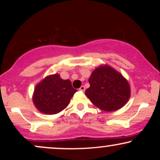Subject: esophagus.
Segmentation results:
<instances>
[{"label": "esophagus", "instance_id": "1", "mask_svg": "<svg viewBox=\"0 0 160 160\" xmlns=\"http://www.w3.org/2000/svg\"><path fill=\"white\" fill-rule=\"evenodd\" d=\"M85 89H86L85 86H82L81 87H80V89H79V90H80V91H82V92H84V91H85Z\"/></svg>", "mask_w": 160, "mask_h": 160}]
</instances>
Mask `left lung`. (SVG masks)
I'll use <instances>...</instances> for the list:
<instances>
[{"label":"left lung","instance_id":"obj_1","mask_svg":"<svg viewBox=\"0 0 160 160\" xmlns=\"http://www.w3.org/2000/svg\"><path fill=\"white\" fill-rule=\"evenodd\" d=\"M89 88L85 95L97 108L104 111H115L128 102L131 89L128 80L108 65H101L92 72Z\"/></svg>","mask_w":160,"mask_h":160}]
</instances>
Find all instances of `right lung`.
Returning a JSON list of instances; mask_svg holds the SVG:
<instances>
[{
  "instance_id": "add662e5",
  "label": "right lung",
  "mask_w": 160,
  "mask_h": 160,
  "mask_svg": "<svg viewBox=\"0 0 160 160\" xmlns=\"http://www.w3.org/2000/svg\"><path fill=\"white\" fill-rule=\"evenodd\" d=\"M77 91L68 79L63 80L58 74L48 75L35 86L32 101L41 113L56 114L67 108Z\"/></svg>"
}]
</instances>
